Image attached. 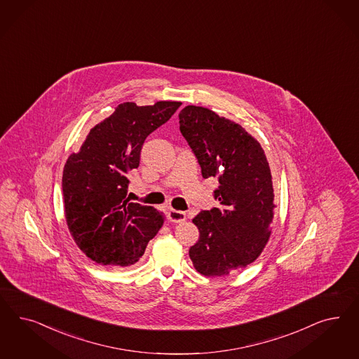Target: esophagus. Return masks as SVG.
Instances as JSON below:
<instances>
[{"label":"esophagus","mask_w":359,"mask_h":359,"mask_svg":"<svg viewBox=\"0 0 359 359\" xmlns=\"http://www.w3.org/2000/svg\"><path fill=\"white\" fill-rule=\"evenodd\" d=\"M168 219L170 220V222H173V223H182V222H185L186 220V214L184 211L170 208V210L168 211Z\"/></svg>","instance_id":"34e87169"}]
</instances>
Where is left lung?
<instances>
[{
    "instance_id": "1",
    "label": "left lung",
    "mask_w": 359,
    "mask_h": 359,
    "mask_svg": "<svg viewBox=\"0 0 359 359\" xmlns=\"http://www.w3.org/2000/svg\"><path fill=\"white\" fill-rule=\"evenodd\" d=\"M178 117L202 177L219 182L214 190L219 208L193 219L199 239L189 256L199 273L224 276L255 262L269 239L275 208L271 169L262 145L242 126L196 105Z\"/></svg>"
}]
</instances>
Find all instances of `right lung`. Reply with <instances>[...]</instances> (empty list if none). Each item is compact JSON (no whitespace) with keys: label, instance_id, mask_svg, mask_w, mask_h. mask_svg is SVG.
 Masks as SVG:
<instances>
[{"label":"right lung","instance_id":"obj_1","mask_svg":"<svg viewBox=\"0 0 359 359\" xmlns=\"http://www.w3.org/2000/svg\"><path fill=\"white\" fill-rule=\"evenodd\" d=\"M181 104H118L66 162L62 189L67 226L75 243L95 263L116 268L135 264L161 229L162 212L129 202L128 175L139 168L145 139Z\"/></svg>","mask_w":359,"mask_h":359}]
</instances>
